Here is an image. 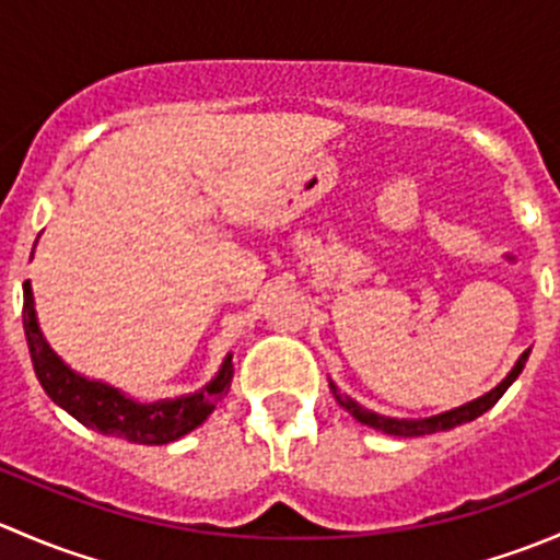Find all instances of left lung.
Instances as JSON below:
<instances>
[{"label":"left lung","instance_id":"left-lung-1","mask_svg":"<svg viewBox=\"0 0 560 560\" xmlns=\"http://www.w3.org/2000/svg\"><path fill=\"white\" fill-rule=\"evenodd\" d=\"M528 352L530 349H525L521 354V360L515 363V369L506 374V380L501 382L499 387H493L490 393H485L482 398H474L468 400V404L457 406V409H450V411H442V415H433V417H425V420H395V417H385V415H376V411L365 409V406H360L358 400H352L349 395H343L341 389L330 382V389L332 395H336L338 404L343 406V409L349 411V415L354 417L358 422H363V425L369 428H376V431L387 433V436H428V433H439V431H450V428H457L463 425V422H471L477 420L479 415H485L488 409H493L495 400L501 398V395L510 389L512 382L521 376L525 360H528Z\"/></svg>","mask_w":560,"mask_h":560}]
</instances>
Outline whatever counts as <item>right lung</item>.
<instances>
[{"label": "right lung", "instance_id": "add662e5", "mask_svg": "<svg viewBox=\"0 0 560 560\" xmlns=\"http://www.w3.org/2000/svg\"><path fill=\"white\" fill-rule=\"evenodd\" d=\"M24 332L35 374L48 398L59 404L67 415L75 417L81 425L94 428L105 436L127 439L132 444H171L175 439L186 436L208 420V415L228 395L230 382H233V354H228L219 374L200 393L173 400L165 398L156 404H138V400L127 398L121 389L105 385V382L86 380V376L75 374L39 332L30 281H24Z\"/></svg>", "mask_w": 560, "mask_h": 560}]
</instances>
